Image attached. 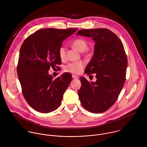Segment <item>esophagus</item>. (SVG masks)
Returning a JSON list of instances; mask_svg holds the SVG:
<instances>
[{"label":"esophagus","mask_w":147,"mask_h":147,"mask_svg":"<svg viewBox=\"0 0 147 147\" xmlns=\"http://www.w3.org/2000/svg\"><path fill=\"white\" fill-rule=\"evenodd\" d=\"M72 78H73V79H78V77L77 76H76V75L73 74V75H72Z\"/></svg>","instance_id":"obj_1"}]
</instances>
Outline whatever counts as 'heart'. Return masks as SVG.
<instances>
[{
    "mask_svg": "<svg viewBox=\"0 0 147 147\" xmlns=\"http://www.w3.org/2000/svg\"><path fill=\"white\" fill-rule=\"evenodd\" d=\"M72 45L74 47L78 50L80 51H84L88 46L86 41L84 39H77L74 40ZM58 55L62 61L66 59V48L63 46H61L58 49ZM85 66L84 62L80 61L78 62H72L69 63L65 67V70L67 72H70L73 74H80Z\"/></svg>",
    "mask_w": 147,
    "mask_h": 147,
    "instance_id": "b5f03b06",
    "label": "heart"
}]
</instances>
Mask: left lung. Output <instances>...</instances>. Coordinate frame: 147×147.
<instances>
[{
  "instance_id": "8db88e82",
  "label": "left lung",
  "mask_w": 147,
  "mask_h": 147,
  "mask_svg": "<svg viewBox=\"0 0 147 147\" xmlns=\"http://www.w3.org/2000/svg\"><path fill=\"white\" fill-rule=\"evenodd\" d=\"M77 35L92 37L95 42L94 55L85 73L88 76L95 73L97 78L95 82H89L80 78L79 98L88 111L104 112L115 103L125 81L128 60L123 44L107 28L80 30Z\"/></svg>"
}]
</instances>
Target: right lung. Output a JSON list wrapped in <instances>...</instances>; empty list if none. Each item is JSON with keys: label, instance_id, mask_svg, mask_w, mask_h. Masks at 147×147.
<instances>
[{"label": "right lung", "instance_id": "obj_1", "mask_svg": "<svg viewBox=\"0 0 147 147\" xmlns=\"http://www.w3.org/2000/svg\"><path fill=\"white\" fill-rule=\"evenodd\" d=\"M78 28H43L30 35L23 42L17 65L23 95L35 111L49 113L61 105L71 81L69 73L53 79L48 71L61 64L58 49L62 42Z\"/></svg>", "mask_w": 147, "mask_h": 147}]
</instances>
